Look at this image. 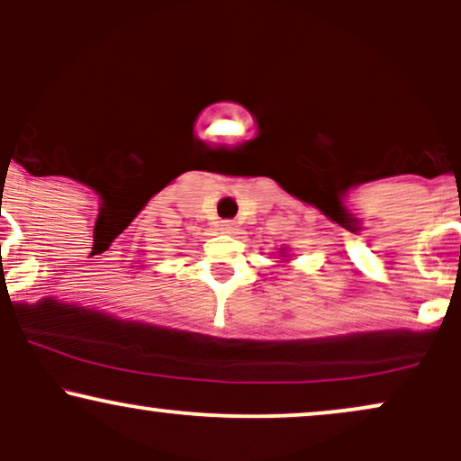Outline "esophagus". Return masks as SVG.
I'll return each mask as SVG.
<instances>
[{
	"instance_id": "esophagus-1",
	"label": "esophagus",
	"mask_w": 461,
	"mask_h": 461,
	"mask_svg": "<svg viewBox=\"0 0 461 461\" xmlns=\"http://www.w3.org/2000/svg\"><path fill=\"white\" fill-rule=\"evenodd\" d=\"M234 230H236L234 221H221V231H223V234H231Z\"/></svg>"
}]
</instances>
